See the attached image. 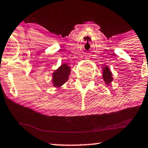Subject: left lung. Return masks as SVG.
Returning <instances> with one entry per match:
<instances>
[{"label": "left lung", "mask_w": 148, "mask_h": 148, "mask_svg": "<svg viewBox=\"0 0 148 148\" xmlns=\"http://www.w3.org/2000/svg\"><path fill=\"white\" fill-rule=\"evenodd\" d=\"M102 78H103L105 83L107 86H109L114 79L112 77V71H110L109 66H107L102 68Z\"/></svg>", "instance_id": "1"}]
</instances>
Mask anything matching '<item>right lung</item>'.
I'll use <instances>...</instances> for the list:
<instances>
[{
    "mask_svg": "<svg viewBox=\"0 0 148 148\" xmlns=\"http://www.w3.org/2000/svg\"><path fill=\"white\" fill-rule=\"evenodd\" d=\"M71 67L68 64H63L56 69L52 75V82L54 87L60 88L69 79L71 74Z\"/></svg>",
    "mask_w": 148,
    "mask_h": 148,
    "instance_id": "1",
    "label": "right lung"
}]
</instances>
